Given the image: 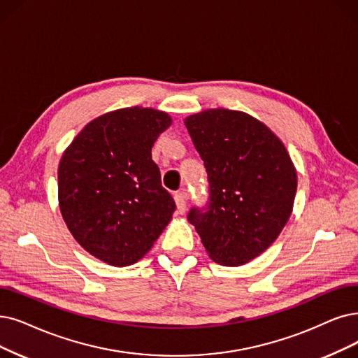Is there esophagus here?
I'll return each mask as SVG.
<instances>
[{
	"label": "esophagus",
	"instance_id": "obj_1",
	"mask_svg": "<svg viewBox=\"0 0 358 358\" xmlns=\"http://www.w3.org/2000/svg\"><path fill=\"white\" fill-rule=\"evenodd\" d=\"M175 203L178 207V213L183 214L187 211V192L185 191H179L175 194Z\"/></svg>",
	"mask_w": 358,
	"mask_h": 358
}]
</instances>
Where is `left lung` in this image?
I'll return each mask as SVG.
<instances>
[{"label": "left lung", "instance_id": "8db88e82", "mask_svg": "<svg viewBox=\"0 0 358 358\" xmlns=\"http://www.w3.org/2000/svg\"><path fill=\"white\" fill-rule=\"evenodd\" d=\"M208 175V204L188 220L213 262L242 266L264 252L287 224L296 170L282 141L247 113L210 108L185 119Z\"/></svg>", "mask_w": 358, "mask_h": 358}]
</instances>
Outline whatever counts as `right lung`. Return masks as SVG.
I'll use <instances>...</instances> for the list:
<instances>
[{"label":"right lung","mask_w":358,"mask_h":358,"mask_svg":"<svg viewBox=\"0 0 358 358\" xmlns=\"http://www.w3.org/2000/svg\"><path fill=\"white\" fill-rule=\"evenodd\" d=\"M167 113L129 107L103 114L71 141L59 164V206L70 234L95 259L124 267L141 260L176 204L152 162Z\"/></svg>","instance_id":"1"}]
</instances>
